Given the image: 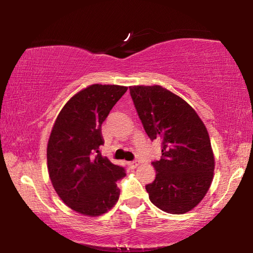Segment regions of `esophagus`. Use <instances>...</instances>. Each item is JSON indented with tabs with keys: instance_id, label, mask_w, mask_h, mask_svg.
Wrapping results in <instances>:
<instances>
[{
	"instance_id": "1",
	"label": "esophagus",
	"mask_w": 253,
	"mask_h": 253,
	"mask_svg": "<svg viewBox=\"0 0 253 253\" xmlns=\"http://www.w3.org/2000/svg\"><path fill=\"white\" fill-rule=\"evenodd\" d=\"M128 165H129L131 169H136V168H137V166H138V165H139V163H138V162H137V161H131V162H129V163H128Z\"/></svg>"
}]
</instances>
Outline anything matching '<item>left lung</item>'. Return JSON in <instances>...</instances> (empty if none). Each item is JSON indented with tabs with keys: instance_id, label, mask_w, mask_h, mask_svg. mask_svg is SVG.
<instances>
[{
	"instance_id": "left-lung-1",
	"label": "left lung",
	"mask_w": 253,
	"mask_h": 253,
	"mask_svg": "<svg viewBox=\"0 0 253 253\" xmlns=\"http://www.w3.org/2000/svg\"><path fill=\"white\" fill-rule=\"evenodd\" d=\"M129 90L146 134L151 140H162L161 160L152 162L156 177L145 186L149 200L168 213L191 211L213 178L207 128L185 100L161 85H134Z\"/></svg>"
}]
</instances>
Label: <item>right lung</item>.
I'll list each match as a JSON object with an SVG mask.
<instances>
[{
    "mask_svg": "<svg viewBox=\"0 0 253 253\" xmlns=\"http://www.w3.org/2000/svg\"><path fill=\"white\" fill-rule=\"evenodd\" d=\"M127 91L116 84H91L71 98L51 131L46 161L51 183L70 209L84 215L106 213L118 201L125 169L102 157L101 125Z\"/></svg>",
    "mask_w": 253,
    "mask_h": 253,
    "instance_id": "right-lung-1",
    "label": "right lung"
}]
</instances>
